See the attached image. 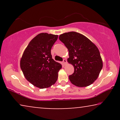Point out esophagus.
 I'll return each mask as SVG.
<instances>
[{"label":"esophagus","instance_id":"esophagus-1","mask_svg":"<svg viewBox=\"0 0 120 120\" xmlns=\"http://www.w3.org/2000/svg\"><path fill=\"white\" fill-rule=\"evenodd\" d=\"M67 60H65V59H64L63 62H62V64H63V65H66V64H67Z\"/></svg>","mask_w":120,"mask_h":120}]
</instances>
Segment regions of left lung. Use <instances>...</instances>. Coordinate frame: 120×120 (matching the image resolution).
Wrapping results in <instances>:
<instances>
[{
  "label": "left lung",
  "mask_w": 120,
  "mask_h": 120,
  "mask_svg": "<svg viewBox=\"0 0 120 120\" xmlns=\"http://www.w3.org/2000/svg\"><path fill=\"white\" fill-rule=\"evenodd\" d=\"M69 51L68 62L74 67L69 76L78 87L90 86L97 80L103 68V62L97 47L82 34L75 32L65 33L59 37Z\"/></svg>",
  "instance_id": "8db88e82"
}]
</instances>
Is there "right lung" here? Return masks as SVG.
Wrapping results in <instances>:
<instances>
[{
    "mask_svg": "<svg viewBox=\"0 0 120 120\" xmlns=\"http://www.w3.org/2000/svg\"><path fill=\"white\" fill-rule=\"evenodd\" d=\"M58 35L42 33L30 41L24 50L20 67L26 79L39 88L55 84L62 65L52 58L51 50Z\"/></svg>",
    "mask_w": 120,
    "mask_h": 120,
    "instance_id": "obj_1",
    "label": "right lung"
}]
</instances>
